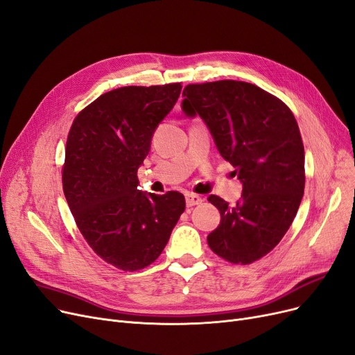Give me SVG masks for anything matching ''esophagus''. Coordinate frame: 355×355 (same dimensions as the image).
<instances>
[{
    "instance_id": "esophagus-1",
    "label": "esophagus",
    "mask_w": 355,
    "mask_h": 355,
    "mask_svg": "<svg viewBox=\"0 0 355 355\" xmlns=\"http://www.w3.org/2000/svg\"><path fill=\"white\" fill-rule=\"evenodd\" d=\"M204 200L200 196V195H195V193H188L187 195V207H193V205H198L201 204Z\"/></svg>"
}]
</instances>
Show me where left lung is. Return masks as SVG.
<instances>
[{"label": "left lung", "mask_w": 355, "mask_h": 355, "mask_svg": "<svg viewBox=\"0 0 355 355\" xmlns=\"http://www.w3.org/2000/svg\"><path fill=\"white\" fill-rule=\"evenodd\" d=\"M183 96V112L204 119L243 183L233 207L208 196L221 214L208 246L225 261L249 265L281 242L300 207L306 178L299 125L284 102L250 83L188 84Z\"/></svg>", "instance_id": "obj_1"}]
</instances>
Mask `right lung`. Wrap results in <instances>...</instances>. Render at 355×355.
<instances>
[{"mask_svg": "<svg viewBox=\"0 0 355 355\" xmlns=\"http://www.w3.org/2000/svg\"><path fill=\"white\" fill-rule=\"evenodd\" d=\"M180 83L128 86L97 97L67 138L62 188L83 237L97 257L138 271L160 257L185 211V196L137 189L153 134L175 106Z\"/></svg>", "mask_w": 355, "mask_h": 355, "instance_id": "obj_1", "label": "right lung"}]
</instances>
